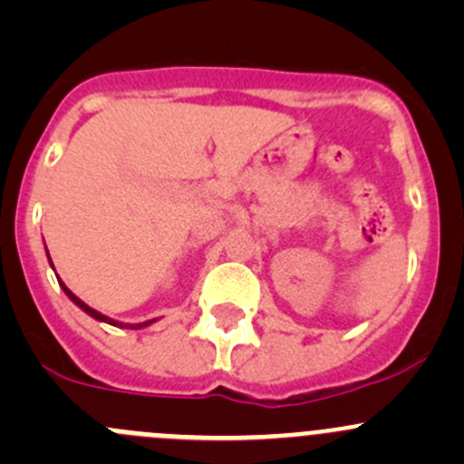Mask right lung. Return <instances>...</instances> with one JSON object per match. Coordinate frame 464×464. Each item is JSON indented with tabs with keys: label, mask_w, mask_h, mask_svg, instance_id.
Wrapping results in <instances>:
<instances>
[{
	"label": "right lung",
	"mask_w": 464,
	"mask_h": 464,
	"mask_svg": "<svg viewBox=\"0 0 464 464\" xmlns=\"http://www.w3.org/2000/svg\"><path fill=\"white\" fill-rule=\"evenodd\" d=\"M46 256H49V251H46ZM49 265L53 266V262H51V256H49ZM53 271H55V269H53ZM58 283H60V287H63V292L67 294V296H69V301H72L73 305L81 307V310L85 312V314L92 316V319H96V321H101V323H107V325H114V327H128V330H141V327H148V325H152V323H154V319H152V321H143V323H121V321L110 319V316L101 314V312H96V310H93V307H89L87 303H82L81 298H78L76 294H73L72 289H69L67 285H64L63 280H60V278H58Z\"/></svg>",
	"instance_id": "1"
}]
</instances>
